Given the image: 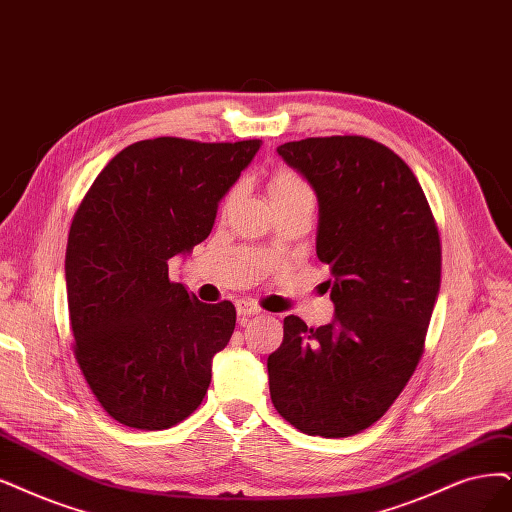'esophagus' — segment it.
Listing matches in <instances>:
<instances>
[{"label": "esophagus", "instance_id": "obj_1", "mask_svg": "<svg viewBox=\"0 0 512 512\" xmlns=\"http://www.w3.org/2000/svg\"><path fill=\"white\" fill-rule=\"evenodd\" d=\"M236 312H238V316L244 320V318H249V316H253V314H259L261 308L255 304V301H251V299H238V301H236Z\"/></svg>", "mask_w": 512, "mask_h": 512}]
</instances>
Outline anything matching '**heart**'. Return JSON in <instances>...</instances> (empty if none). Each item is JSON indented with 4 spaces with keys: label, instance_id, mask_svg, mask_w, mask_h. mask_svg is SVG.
<instances>
[{
    "label": "heart",
    "instance_id": "heart-1",
    "mask_svg": "<svg viewBox=\"0 0 512 512\" xmlns=\"http://www.w3.org/2000/svg\"><path fill=\"white\" fill-rule=\"evenodd\" d=\"M270 198L274 206L278 204H291V202H312L314 204V192L308 185V181L297 175L295 170L282 168L270 179ZM238 196V187H234L225 198V204H232V200Z\"/></svg>",
    "mask_w": 512,
    "mask_h": 512
}]
</instances>
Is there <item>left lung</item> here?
Masks as SVG:
<instances>
[{
    "mask_svg": "<svg viewBox=\"0 0 512 512\" xmlns=\"http://www.w3.org/2000/svg\"><path fill=\"white\" fill-rule=\"evenodd\" d=\"M278 156L318 198L316 255L335 316L285 318L268 356L276 411L310 437L342 439L390 409L420 363L441 287V240L411 168L365 137H314Z\"/></svg>",
    "mask_w": 512,
    "mask_h": 512,
    "instance_id": "left-lung-1",
    "label": "left lung"
}]
</instances>
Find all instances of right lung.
Instances as JSON below:
<instances>
[{
    "label": "right lung",
    "mask_w": 512,
    "mask_h": 512,
    "mask_svg": "<svg viewBox=\"0 0 512 512\" xmlns=\"http://www.w3.org/2000/svg\"><path fill=\"white\" fill-rule=\"evenodd\" d=\"M259 147V139L132 143L73 217L65 255L73 350L92 394L124 426L170 428L204 399L236 308L202 304L170 282L168 259L208 238L219 202Z\"/></svg>",
    "instance_id": "1"
}]
</instances>
